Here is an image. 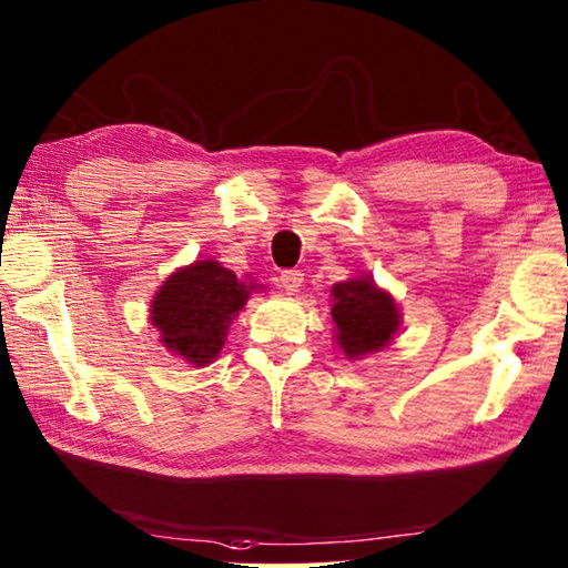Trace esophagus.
Segmentation results:
<instances>
[{
  "instance_id": "obj_1",
  "label": "esophagus",
  "mask_w": 568,
  "mask_h": 568,
  "mask_svg": "<svg viewBox=\"0 0 568 568\" xmlns=\"http://www.w3.org/2000/svg\"><path fill=\"white\" fill-rule=\"evenodd\" d=\"M277 285H281L285 293H297L303 285V271H297V267H285V271L277 275Z\"/></svg>"
}]
</instances>
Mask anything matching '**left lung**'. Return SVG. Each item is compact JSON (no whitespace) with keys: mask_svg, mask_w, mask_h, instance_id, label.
Returning a JSON list of instances; mask_svg holds the SVG:
<instances>
[{"mask_svg":"<svg viewBox=\"0 0 568 568\" xmlns=\"http://www.w3.org/2000/svg\"><path fill=\"white\" fill-rule=\"evenodd\" d=\"M333 320L337 343L347 357H359L385 347L399 327L397 305L369 277H357L333 287Z\"/></svg>","mask_w":568,"mask_h":568,"instance_id":"left-lung-1","label":"left lung"}]
</instances>
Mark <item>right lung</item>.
I'll use <instances>...</instances> for the list:
<instances>
[{
  "instance_id": "1",
  "label": "right lung",
  "mask_w": 568,
  "mask_h": 568,
  "mask_svg": "<svg viewBox=\"0 0 568 568\" xmlns=\"http://www.w3.org/2000/svg\"><path fill=\"white\" fill-rule=\"evenodd\" d=\"M253 285L215 261H199L173 273L151 305V323L171 353L191 365H209L221 353L225 329L248 301Z\"/></svg>"
}]
</instances>
